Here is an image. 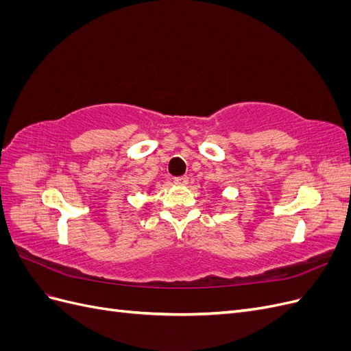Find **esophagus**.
Segmentation results:
<instances>
[{"label": "esophagus", "mask_w": 351, "mask_h": 351, "mask_svg": "<svg viewBox=\"0 0 351 351\" xmlns=\"http://www.w3.org/2000/svg\"><path fill=\"white\" fill-rule=\"evenodd\" d=\"M174 183L177 186H186L189 183V177L187 176H180V177H174Z\"/></svg>", "instance_id": "1"}]
</instances>
